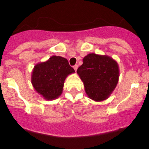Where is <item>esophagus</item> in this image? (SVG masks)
<instances>
[{
	"instance_id": "esophagus-1",
	"label": "esophagus",
	"mask_w": 149,
	"mask_h": 149,
	"mask_svg": "<svg viewBox=\"0 0 149 149\" xmlns=\"http://www.w3.org/2000/svg\"><path fill=\"white\" fill-rule=\"evenodd\" d=\"M73 68H74V70L76 71V70H77V69H78V65H75L74 66H73Z\"/></svg>"
}]
</instances>
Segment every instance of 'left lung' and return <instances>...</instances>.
<instances>
[{
	"instance_id": "obj_1",
	"label": "left lung",
	"mask_w": 149,
	"mask_h": 149,
	"mask_svg": "<svg viewBox=\"0 0 149 149\" xmlns=\"http://www.w3.org/2000/svg\"><path fill=\"white\" fill-rule=\"evenodd\" d=\"M77 73L83 81L90 99L96 102L105 100L116 87L119 79V67L107 55L90 53L83 59Z\"/></svg>"
}]
</instances>
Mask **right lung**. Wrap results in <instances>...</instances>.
I'll list each match as a JSON object with an SVG mask.
<instances>
[{"label": "right lung", "instance_id": "add662e5", "mask_svg": "<svg viewBox=\"0 0 149 149\" xmlns=\"http://www.w3.org/2000/svg\"><path fill=\"white\" fill-rule=\"evenodd\" d=\"M75 73L67 59L53 55L48 61L34 66L31 84L37 93L47 100L57 99L61 95L64 81L69 74Z\"/></svg>", "mask_w": 149, "mask_h": 149}]
</instances>
